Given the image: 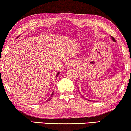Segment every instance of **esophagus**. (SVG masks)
Listing matches in <instances>:
<instances>
[{"mask_svg":"<svg viewBox=\"0 0 131 131\" xmlns=\"http://www.w3.org/2000/svg\"><path fill=\"white\" fill-rule=\"evenodd\" d=\"M74 66V62H72V61H71V62H69L68 63L67 68L68 69H70L72 67H73Z\"/></svg>","mask_w":131,"mask_h":131,"instance_id":"esophagus-1","label":"esophagus"}]
</instances>
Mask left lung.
<instances>
[{"label":"left lung","instance_id":"obj_1","mask_svg":"<svg viewBox=\"0 0 131 131\" xmlns=\"http://www.w3.org/2000/svg\"><path fill=\"white\" fill-rule=\"evenodd\" d=\"M111 38H112V40H113L114 42H115V39H114V38L113 37H112V36H111Z\"/></svg>","mask_w":131,"mask_h":131}]
</instances>
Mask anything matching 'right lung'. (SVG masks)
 I'll return each mask as SVG.
<instances>
[{
  "label": "right lung",
  "instance_id": "1",
  "mask_svg": "<svg viewBox=\"0 0 131 131\" xmlns=\"http://www.w3.org/2000/svg\"><path fill=\"white\" fill-rule=\"evenodd\" d=\"M59 72H58V73H57V76H58V75H59ZM53 95H54V92H52V95H51V97H49V98L48 99V100H46V102H48V101H49V100H51V99H52V98H51V97H52V96H53Z\"/></svg>",
  "mask_w": 131,
  "mask_h": 131
}]
</instances>
